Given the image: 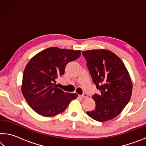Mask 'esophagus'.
I'll use <instances>...</instances> for the list:
<instances>
[{
  "mask_svg": "<svg viewBox=\"0 0 146 146\" xmlns=\"http://www.w3.org/2000/svg\"><path fill=\"white\" fill-rule=\"evenodd\" d=\"M88 97V95H87V94L86 93H84L82 95H81V97H82V98H87Z\"/></svg>",
  "mask_w": 146,
  "mask_h": 146,
  "instance_id": "34e87169",
  "label": "esophagus"
}]
</instances>
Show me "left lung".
I'll list each match as a JSON object with an SVG mask.
<instances>
[{
    "instance_id": "obj_1",
    "label": "left lung",
    "mask_w": 146,
    "mask_h": 146,
    "mask_svg": "<svg viewBox=\"0 0 146 146\" xmlns=\"http://www.w3.org/2000/svg\"><path fill=\"white\" fill-rule=\"evenodd\" d=\"M93 82L100 94L93 96L95 109L87 115L98 122L113 119L122 111L131 97L133 84L122 60L107 49L82 51Z\"/></svg>"
}]
</instances>
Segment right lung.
Segmentation results:
<instances>
[{
	"label": "right lung",
	"instance_id": "1",
	"mask_svg": "<svg viewBox=\"0 0 146 146\" xmlns=\"http://www.w3.org/2000/svg\"><path fill=\"white\" fill-rule=\"evenodd\" d=\"M80 50L50 47L32 57L24 69L22 93L34 111L51 117L63 112L76 93L57 88L56 79L64 74L66 66L80 56Z\"/></svg>",
	"mask_w": 146,
	"mask_h": 146
}]
</instances>
